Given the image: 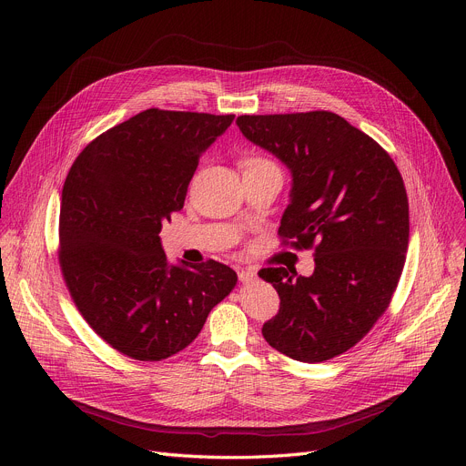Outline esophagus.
<instances>
[{
    "label": "esophagus",
    "instance_id": "34e87169",
    "mask_svg": "<svg viewBox=\"0 0 466 466\" xmlns=\"http://www.w3.org/2000/svg\"><path fill=\"white\" fill-rule=\"evenodd\" d=\"M238 276H239L241 283H253L257 279V270L253 266H249V268H246V270H241Z\"/></svg>",
    "mask_w": 466,
    "mask_h": 466
}]
</instances>
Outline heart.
I'll list each match as a JSON object with an SVG mask.
<instances>
[{"label":"heart","instance_id":"heart-1","mask_svg":"<svg viewBox=\"0 0 466 466\" xmlns=\"http://www.w3.org/2000/svg\"><path fill=\"white\" fill-rule=\"evenodd\" d=\"M264 164H272V162H268V160L258 158V157H251V158H248V160H243V169L257 167V166H264Z\"/></svg>","mask_w":466,"mask_h":466}]
</instances>
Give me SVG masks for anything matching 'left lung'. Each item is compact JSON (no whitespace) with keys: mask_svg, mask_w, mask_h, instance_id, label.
Here are the masks:
<instances>
[{"mask_svg":"<svg viewBox=\"0 0 466 466\" xmlns=\"http://www.w3.org/2000/svg\"><path fill=\"white\" fill-rule=\"evenodd\" d=\"M239 132L290 171L279 236L315 243V270L264 268L281 299L262 336L300 362L351 350L387 309L400 279L410 215L400 171L381 147L330 111L241 115Z\"/></svg>","mask_w":466,"mask_h":466,"instance_id":"8db88e82","label":"left lung"}]
</instances>
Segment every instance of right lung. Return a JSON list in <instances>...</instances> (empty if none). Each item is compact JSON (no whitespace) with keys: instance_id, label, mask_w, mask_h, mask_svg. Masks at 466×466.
Masks as SVG:
<instances>
[{"instance_id":"obj_1","label":"right lung","mask_w":466,"mask_h":466,"mask_svg":"<svg viewBox=\"0 0 466 466\" xmlns=\"http://www.w3.org/2000/svg\"><path fill=\"white\" fill-rule=\"evenodd\" d=\"M232 120L147 109L88 143L66 177L64 279L96 334L132 359L185 350L238 283L217 260L171 264L158 236L183 208L200 157Z\"/></svg>"}]
</instances>
